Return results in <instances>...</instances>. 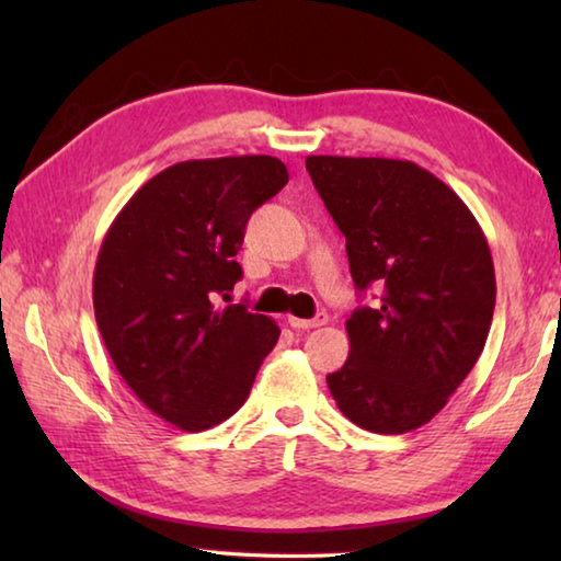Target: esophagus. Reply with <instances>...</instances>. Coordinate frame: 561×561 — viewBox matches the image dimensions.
<instances>
[{
	"label": "esophagus",
	"instance_id": "34e87169",
	"mask_svg": "<svg viewBox=\"0 0 561 561\" xmlns=\"http://www.w3.org/2000/svg\"><path fill=\"white\" fill-rule=\"evenodd\" d=\"M329 321V317L321 311L314 319H297V317H289V327L297 329V331H309V329H317V327H324Z\"/></svg>",
	"mask_w": 561,
	"mask_h": 561
}]
</instances>
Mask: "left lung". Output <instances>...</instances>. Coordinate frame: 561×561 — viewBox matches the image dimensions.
<instances>
[{
    "label": "left lung",
    "mask_w": 561,
    "mask_h": 561,
    "mask_svg": "<svg viewBox=\"0 0 561 561\" xmlns=\"http://www.w3.org/2000/svg\"><path fill=\"white\" fill-rule=\"evenodd\" d=\"M307 170L346 237L356 289H378L346 321L351 351L329 391L358 428H421L485 348L497 291L485 232L411 160L309 156Z\"/></svg>",
    "instance_id": "obj_1"
}]
</instances>
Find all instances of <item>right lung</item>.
Returning a JSON list of instances; mask_svg holds the SVG:
<instances>
[{"label": "right lung", "mask_w": 561, "mask_h": 561, "mask_svg": "<svg viewBox=\"0 0 561 561\" xmlns=\"http://www.w3.org/2000/svg\"><path fill=\"white\" fill-rule=\"evenodd\" d=\"M287 180L272 156L185 160L150 178L103 237L93 272L103 344L130 391L180 431L240 411L277 344L270 317L220 299L242 279L247 220Z\"/></svg>", "instance_id": "1"}]
</instances>
